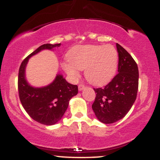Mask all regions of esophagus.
<instances>
[{"label": "esophagus", "instance_id": "1", "mask_svg": "<svg viewBox=\"0 0 160 160\" xmlns=\"http://www.w3.org/2000/svg\"><path fill=\"white\" fill-rule=\"evenodd\" d=\"M84 88H85V86H84L83 84H79V86H78L79 91H82Z\"/></svg>", "mask_w": 160, "mask_h": 160}]
</instances>
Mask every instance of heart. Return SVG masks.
Wrapping results in <instances>:
<instances>
[{"mask_svg":"<svg viewBox=\"0 0 160 160\" xmlns=\"http://www.w3.org/2000/svg\"><path fill=\"white\" fill-rule=\"evenodd\" d=\"M70 62H64L62 68L71 78L78 77V70H84L86 80L94 85L109 82L117 71L118 52L113 46H78L69 53Z\"/></svg>","mask_w":160,"mask_h":160,"instance_id":"1","label":"heart"}]
</instances>
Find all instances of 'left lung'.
Instances as JSON below:
<instances>
[{"label":"left lung","mask_w":160,"mask_h":160,"mask_svg":"<svg viewBox=\"0 0 160 160\" xmlns=\"http://www.w3.org/2000/svg\"><path fill=\"white\" fill-rule=\"evenodd\" d=\"M118 74L96 93L92 108L99 121L111 124L122 119L132 107L138 89V68L131 55L117 43Z\"/></svg>","instance_id":"obj_1"}]
</instances>
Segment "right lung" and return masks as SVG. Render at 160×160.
Masks as SVG:
<instances>
[{"instance_id":"add662e5","label":"right lung","mask_w":160,"mask_h":160,"mask_svg":"<svg viewBox=\"0 0 160 160\" xmlns=\"http://www.w3.org/2000/svg\"><path fill=\"white\" fill-rule=\"evenodd\" d=\"M60 46L61 43H47L38 47L22 62L18 76L19 95L24 109L33 120L47 126L56 124L61 120L68 107L69 101L78 93V87L68 82L62 74H57L48 86L34 87L27 82L25 68L28 59L43 49L52 50Z\"/></svg>"}]
</instances>
